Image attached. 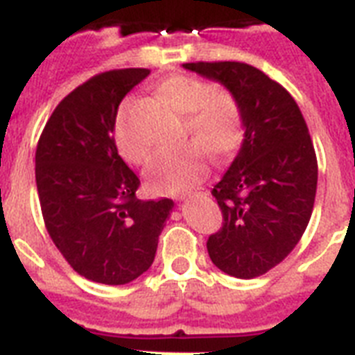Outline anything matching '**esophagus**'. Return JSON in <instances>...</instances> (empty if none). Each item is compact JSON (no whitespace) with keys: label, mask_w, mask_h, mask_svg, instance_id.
<instances>
[{"label":"esophagus","mask_w":355,"mask_h":355,"mask_svg":"<svg viewBox=\"0 0 355 355\" xmlns=\"http://www.w3.org/2000/svg\"><path fill=\"white\" fill-rule=\"evenodd\" d=\"M192 196H194V194H180V196H175V200L185 201V200H189V198H192Z\"/></svg>","instance_id":"1"}]
</instances>
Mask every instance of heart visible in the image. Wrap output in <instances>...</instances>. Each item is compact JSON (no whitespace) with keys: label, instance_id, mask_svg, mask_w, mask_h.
<instances>
[{"label":"heart","instance_id":"heart-1","mask_svg":"<svg viewBox=\"0 0 355 355\" xmlns=\"http://www.w3.org/2000/svg\"><path fill=\"white\" fill-rule=\"evenodd\" d=\"M159 93L170 106L185 117V133L193 143L164 150L150 159L146 181L155 192H178L200 183L209 172L205 153L225 157L240 148L243 141V117L240 104L231 93L214 92L209 82L192 75H172L159 84ZM133 101L119 106L115 115V144L124 159L143 164L148 159L150 144L139 139L130 126Z\"/></svg>","mask_w":355,"mask_h":355}]
</instances>
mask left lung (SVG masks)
<instances>
[{
	"label": "left lung",
	"mask_w": 355,
	"mask_h": 355,
	"mask_svg": "<svg viewBox=\"0 0 355 355\" xmlns=\"http://www.w3.org/2000/svg\"><path fill=\"white\" fill-rule=\"evenodd\" d=\"M183 67L223 84L242 110V148L212 189L223 222L207 251L223 273L254 279L304 234L315 203V148L297 102L260 69L243 62Z\"/></svg>",
	"instance_id": "1"
}]
</instances>
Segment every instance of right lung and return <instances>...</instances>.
<instances>
[{
	"instance_id": "add662e5",
	"label": "right lung",
	"mask_w": 355,
	"mask_h": 355,
	"mask_svg": "<svg viewBox=\"0 0 355 355\" xmlns=\"http://www.w3.org/2000/svg\"><path fill=\"white\" fill-rule=\"evenodd\" d=\"M148 69L98 73L55 107L36 146V187L51 240L71 268L121 286L152 266L174 201L139 200L141 181L119 155L113 126Z\"/></svg>"
}]
</instances>
